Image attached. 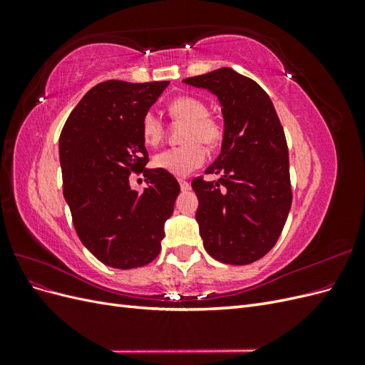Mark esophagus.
<instances>
[{"mask_svg": "<svg viewBox=\"0 0 365 365\" xmlns=\"http://www.w3.org/2000/svg\"><path fill=\"white\" fill-rule=\"evenodd\" d=\"M180 185H181V190H182V192L190 190V182H189V181H185V180H180Z\"/></svg>", "mask_w": 365, "mask_h": 365, "instance_id": "esophagus-1", "label": "esophagus"}]
</instances>
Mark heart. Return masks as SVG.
I'll use <instances>...</instances> for the list:
<instances>
[{
    "instance_id": "obj_1",
    "label": "heart",
    "mask_w": 365,
    "mask_h": 365,
    "mask_svg": "<svg viewBox=\"0 0 365 365\" xmlns=\"http://www.w3.org/2000/svg\"><path fill=\"white\" fill-rule=\"evenodd\" d=\"M169 115L185 123L182 132L184 145L165 149L153 157V165L175 176H185L201 168L207 160V146H216L222 138L219 120L208 114L207 105L192 96H180L168 106ZM141 135L146 145L158 146L164 137V125L160 117L146 113L141 120Z\"/></svg>"
}]
</instances>
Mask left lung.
Listing matches in <instances>:
<instances>
[{
  "label": "left lung",
  "instance_id": "8db88e82",
  "mask_svg": "<svg viewBox=\"0 0 365 365\" xmlns=\"http://www.w3.org/2000/svg\"><path fill=\"white\" fill-rule=\"evenodd\" d=\"M184 82L217 96L225 126L219 157L205 170L220 178L192 181L204 248L222 263H252L275 245L292 204L283 126L262 86L235 70Z\"/></svg>",
  "mask_w": 365,
  "mask_h": 365
}]
</instances>
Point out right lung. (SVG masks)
<instances>
[{"mask_svg":"<svg viewBox=\"0 0 365 365\" xmlns=\"http://www.w3.org/2000/svg\"><path fill=\"white\" fill-rule=\"evenodd\" d=\"M168 81L93 86L73 109L59 137L63 197L82 244L108 267H145L161 251L164 222L173 213L180 184L149 161L141 120ZM132 171L150 184L138 192Z\"/></svg>","mask_w":365,"mask_h":365,"instance_id":"obj_1","label":"right lung"}]
</instances>
